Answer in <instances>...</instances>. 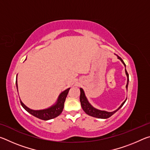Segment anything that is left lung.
Returning <instances> with one entry per match:
<instances>
[{"label": "left lung", "instance_id": "obj_1", "mask_svg": "<svg viewBox=\"0 0 150 150\" xmlns=\"http://www.w3.org/2000/svg\"><path fill=\"white\" fill-rule=\"evenodd\" d=\"M118 58L121 60V62L124 63V65H125V67H126L125 63H124V62H123V60L121 59V57L118 56ZM125 71H126V74L127 75V78H128V81H127V84H126V88H128V81H129V76H128V72H127V71L126 70V69H125ZM80 93H81V94H80V102H81V106H82L83 110H84L88 115L93 116V117L98 118H108L109 117H110L112 115H113L116 111H118L119 109H120L122 107V106L124 105V104L125 103L126 100L125 101H124L120 107H119L117 109V110H116L115 111H114V112H106V111H104V110H97V109H96L94 107H93V106L90 105L89 103L88 102L87 98H86V96L85 95L84 91H83V90L81 88H80ZM126 99H127V98H126Z\"/></svg>", "mask_w": 150, "mask_h": 150}]
</instances>
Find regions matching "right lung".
I'll return each instance as SVG.
<instances>
[{
  "instance_id": "right-lung-1",
  "label": "right lung",
  "mask_w": 150,
  "mask_h": 150,
  "mask_svg": "<svg viewBox=\"0 0 150 150\" xmlns=\"http://www.w3.org/2000/svg\"><path fill=\"white\" fill-rule=\"evenodd\" d=\"M16 87L18 90V85H17V77H16ZM70 89V88H67L65 91H63L60 94L58 98V100L57 101V103L55 104L52 107H50L47 109H45V110H31L29 108H28L26 106H25L21 100H20V103L25 110L27 112H28L30 114H31L32 115L34 116L35 117L38 118L41 120H50V119L54 118L57 116H59L61 113L62 112L63 107H64V103L65 101V98L67 97V95L68 94V92Z\"/></svg>"
}]
</instances>
